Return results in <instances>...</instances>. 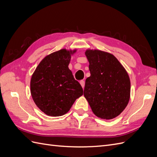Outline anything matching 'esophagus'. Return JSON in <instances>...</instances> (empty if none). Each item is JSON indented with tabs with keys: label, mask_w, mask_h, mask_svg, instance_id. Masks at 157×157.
I'll use <instances>...</instances> for the list:
<instances>
[{
	"label": "esophagus",
	"mask_w": 157,
	"mask_h": 157,
	"mask_svg": "<svg viewBox=\"0 0 157 157\" xmlns=\"http://www.w3.org/2000/svg\"><path fill=\"white\" fill-rule=\"evenodd\" d=\"M80 85H81V86H82V88H84V84H85V82L84 81V80H80Z\"/></svg>",
	"instance_id": "obj_1"
}]
</instances>
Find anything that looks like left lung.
I'll use <instances>...</instances> for the list:
<instances>
[{
	"mask_svg": "<svg viewBox=\"0 0 157 157\" xmlns=\"http://www.w3.org/2000/svg\"><path fill=\"white\" fill-rule=\"evenodd\" d=\"M90 77L86 79L84 96L95 115L113 119L124 111L130 96L126 71L113 54L98 50L85 52Z\"/></svg>",
	"mask_w": 157,
	"mask_h": 157,
	"instance_id": "8db88e82",
	"label": "left lung"
}]
</instances>
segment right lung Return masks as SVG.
Here are the masks:
<instances>
[{"mask_svg":"<svg viewBox=\"0 0 157 157\" xmlns=\"http://www.w3.org/2000/svg\"><path fill=\"white\" fill-rule=\"evenodd\" d=\"M76 50L61 49L42 59L31 79V94L36 105L46 115L62 116L83 94L80 83L69 69Z\"/></svg>","mask_w":157,"mask_h":157,"instance_id":"right-lung-1","label":"right lung"}]
</instances>
